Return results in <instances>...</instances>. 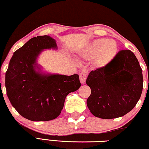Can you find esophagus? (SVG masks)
Here are the masks:
<instances>
[{
	"label": "esophagus",
	"instance_id": "34e87169",
	"mask_svg": "<svg viewBox=\"0 0 149 149\" xmlns=\"http://www.w3.org/2000/svg\"><path fill=\"white\" fill-rule=\"evenodd\" d=\"M88 75V72L87 70H83L79 74V79L80 81L82 84H84L85 83V81L87 79Z\"/></svg>",
	"mask_w": 149,
	"mask_h": 149
}]
</instances>
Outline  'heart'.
<instances>
[{
  "mask_svg": "<svg viewBox=\"0 0 149 149\" xmlns=\"http://www.w3.org/2000/svg\"><path fill=\"white\" fill-rule=\"evenodd\" d=\"M117 52L118 46L114 41L101 39L94 41L90 45L84 53V57L89 60L94 58L96 66L102 68L111 62Z\"/></svg>",
  "mask_w": 149,
  "mask_h": 149,
  "instance_id": "b5f03b06",
  "label": "heart"
}]
</instances>
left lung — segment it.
<instances>
[{"label":"left lung","mask_w":149,"mask_h":149,"mask_svg":"<svg viewBox=\"0 0 149 149\" xmlns=\"http://www.w3.org/2000/svg\"><path fill=\"white\" fill-rule=\"evenodd\" d=\"M142 69L130 50H121L111 62L92 70L86 84L91 93L87 104L95 117L113 119L137 104L143 87Z\"/></svg>","instance_id":"obj_1"}]
</instances>
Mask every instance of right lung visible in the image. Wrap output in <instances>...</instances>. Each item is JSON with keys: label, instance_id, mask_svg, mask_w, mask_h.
Wrapping results in <instances>:
<instances>
[{"label": "right lung", "instance_id": "1", "mask_svg": "<svg viewBox=\"0 0 149 149\" xmlns=\"http://www.w3.org/2000/svg\"><path fill=\"white\" fill-rule=\"evenodd\" d=\"M56 47L49 36L35 37L15 51L10 61L5 75L6 94L17 112L27 120L56 118L66 96L81 85L77 74L43 75L35 71L33 64L41 50Z\"/></svg>", "mask_w": 149, "mask_h": 149}]
</instances>
